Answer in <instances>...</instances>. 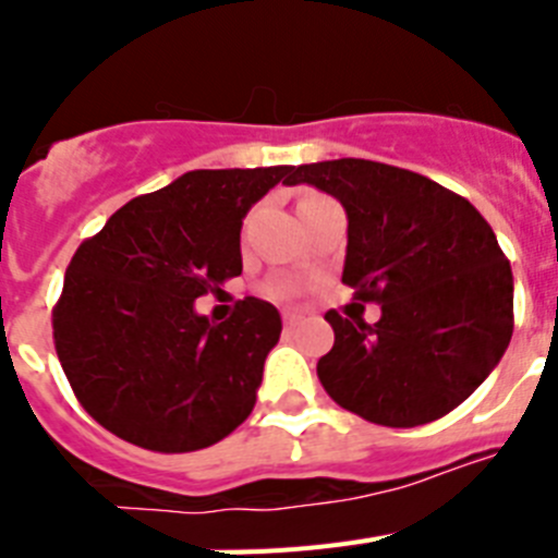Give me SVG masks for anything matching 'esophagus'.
I'll list each match as a JSON object with an SVG mask.
<instances>
[{
	"label": "esophagus",
	"instance_id": "1",
	"mask_svg": "<svg viewBox=\"0 0 558 558\" xmlns=\"http://www.w3.org/2000/svg\"><path fill=\"white\" fill-rule=\"evenodd\" d=\"M302 324V315H295V313H284V329H295Z\"/></svg>",
	"mask_w": 558,
	"mask_h": 558
}]
</instances>
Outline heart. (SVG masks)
<instances>
[{
    "mask_svg": "<svg viewBox=\"0 0 558 558\" xmlns=\"http://www.w3.org/2000/svg\"><path fill=\"white\" fill-rule=\"evenodd\" d=\"M295 290H299V288H295V284H279V288H276V293H279V295H290V293H295Z\"/></svg>",
    "mask_w": 558,
    "mask_h": 558,
    "instance_id": "1",
    "label": "heart"
}]
</instances>
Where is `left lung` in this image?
<instances>
[{
  "label": "left lung",
  "instance_id": "obj_1",
  "mask_svg": "<svg viewBox=\"0 0 558 558\" xmlns=\"http://www.w3.org/2000/svg\"><path fill=\"white\" fill-rule=\"evenodd\" d=\"M347 209L343 284L379 322L329 310L335 347L318 360L340 408L386 427L436 422L470 397L509 349L514 276L466 198L411 170L366 159L293 167Z\"/></svg>",
  "mask_w": 558,
  "mask_h": 558
}]
</instances>
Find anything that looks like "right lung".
Returning <instances> with one entry per match:
<instances>
[{
    "instance_id": "1",
    "label": "right lung",
    "mask_w": 558,
    "mask_h": 558,
    "mask_svg": "<svg viewBox=\"0 0 558 558\" xmlns=\"http://www.w3.org/2000/svg\"><path fill=\"white\" fill-rule=\"evenodd\" d=\"M290 172H184L128 201L75 251L52 313L56 352L81 405L113 436L192 452L254 411L279 310L248 295L215 324L195 299L243 274V218Z\"/></svg>"
}]
</instances>
